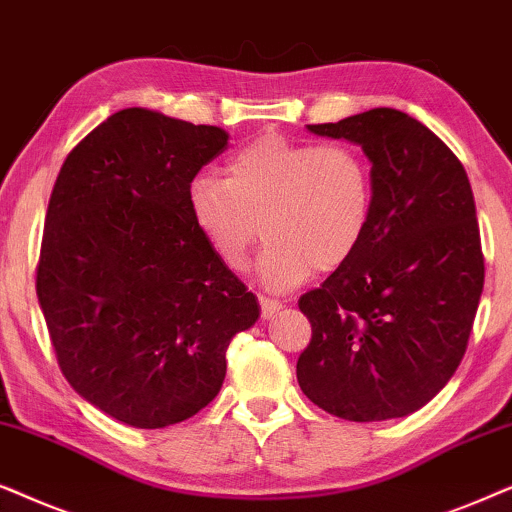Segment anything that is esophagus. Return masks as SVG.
Wrapping results in <instances>:
<instances>
[{
	"label": "esophagus",
	"instance_id": "34e87169",
	"mask_svg": "<svg viewBox=\"0 0 512 512\" xmlns=\"http://www.w3.org/2000/svg\"><path fill=\"white\" fill-rule=\"evenodd\" d=\"M260 306H262V316L264 318H274L278 311L283 309V304L278 302V299H274V297H260Z\"/></svg>",
	"mask_w": 512,
	"mask_h": 512
}]
</instances>
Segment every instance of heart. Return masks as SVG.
Listing matches in <instances>:
<instances>
[{"label": "heart", "instance_id": "b5f03b06", "mask_svg": "<svg viewBox=\"0 0 512 512\" xmlns=\"http://www.w3.org/2000/svg\"><path fill=\"white\" fill-rule=\"evenodd\" d=\"M189 215L231 269H245L257 236H267L257 276L271 290L295 288L311 271H335L370 229V163L342 142H292L262 135L224 163V177L201 173L187 189Z\"/></svg>", "mask_w": 512, "mask_h": 512}]
</instances>
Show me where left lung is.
Returning <instances> with one entry per match:
<instances>
[{"instance_id":"left-lung-1","label":"left lung","mask_w":512,"mask_h":512,"mask_svg":"<svg viewBox=\"0 0 512 512\" xmlns=\"http://www.w3.org/2000/svg\"><path fill=\"white\" fill-rule=\"evenodd\" d=\"M306 128L363 149L374 210L351 260L299 297L311 323L299 388L339 419L407 417L452 379L473 330L485 285L473 189L452 149L400 109Z\"/></svg>"}]
</instances>
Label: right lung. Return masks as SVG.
<instances>
[{"instance_id": "right-lung-1", "label": "right lung", "mask_w": 512, "mask_h": 512, "mask_svg": "<svg viewBox=\"0 0 512 512\" xmlns=\"http://www.w3.org/2000/svg\"><path fill=\"white\" fill-rule=\"evenodd\" d=\"M229 133L145 107L93 128L53 185L37 297L65 379L135 428L180 424L220 393L227 346L260 318L189 215Z\"/></svg>"}]
</instances>
